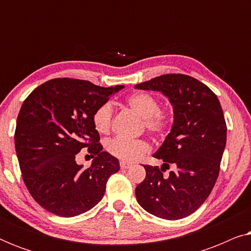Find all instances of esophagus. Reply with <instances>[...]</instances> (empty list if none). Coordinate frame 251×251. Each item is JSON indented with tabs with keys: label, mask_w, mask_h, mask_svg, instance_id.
<instances>
[{
	"label": "esophagus",
	"mask_w": 251,
	"mask_h": 251,
	"mask_svg": "<svg viewBox=\"0 0 251 251\" xmlns=\"http://www.w3.org/2000/svg\"><path fill=\"white\" fill-rule=\"evenodd\" d=\"M120 167H121V169H128V168L131 167V163H129V162H121V163H120Z\"/></svg>",
	"instance_id": "34e87169"
}]
</instances>
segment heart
Returning a JSON list of instances; mask_svg holds the SVG:
<instances>
[{
    "instance_id": "heart-1",
    "label": "heart",
    "mask_w": 251,
    "mask_h": 251,
    "mask_svg": "<svg viewBox=\"0 0 251 251\" xmlns=\"http://www.w3.org/2000/svg\"><path fill=\"white\" fill-rule=\"evenodd\" d=\"M130 108L144 119L145 129L152 135L164 137L170 132L173 126V116L166 109L160 108L159 99L146 92L133 94L126 99ZM113 120V107L109 102H104L94 112L92 125L100 135L109 132ZM106 151L112 156L123 161L133 162L150 152V144L144 139L128 140L112 138L106 142Z\"/></svg>"
}]
</instances>
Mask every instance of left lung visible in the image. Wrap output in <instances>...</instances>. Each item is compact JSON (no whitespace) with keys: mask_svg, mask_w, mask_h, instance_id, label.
<instances>
[{"mask_svg":"<svg viewBox=\"0 0 251 251\" xmlns=\"http://www.w3.org/2000/svg\"><path fill=\"white\" fill-rule=\"evenodd\" d=\"M135 88L162 92L175 114L170 133L154 154L163 166H144L146 177L136 187L137 201L156 217H187L207 200L221 170L227 130L221 102L207 85L185 74H164ZM169 164L176 170L163 176Z\"/></svg>","mask_w":251,"mask_h":251,"instance_id":"8db88e82","label":"left lung"}]
</instances>
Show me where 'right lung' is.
Masks as SVG:
<instances>
[{
	"label": "right lung",
	"mask_w": 251,
	"mask_h": 251,
	"mask_svg": "<svg viewBox=\"0 0 251 251\" xmlns=\"http://www.w3.org/2000/svg\"><path fill=\"white\" fill-rule=\"evenodd\" d=\"M122 88L59 77L39 85L24 100L16 153L27 190L51 214L74 217L90 210L104 197L108 178L120 170L119 160L101 151L92 115ZM82 148L95 157L88 170L75 162Z\"/></svg>",
	"instance_id": "add662e5"
}]
</instances>
